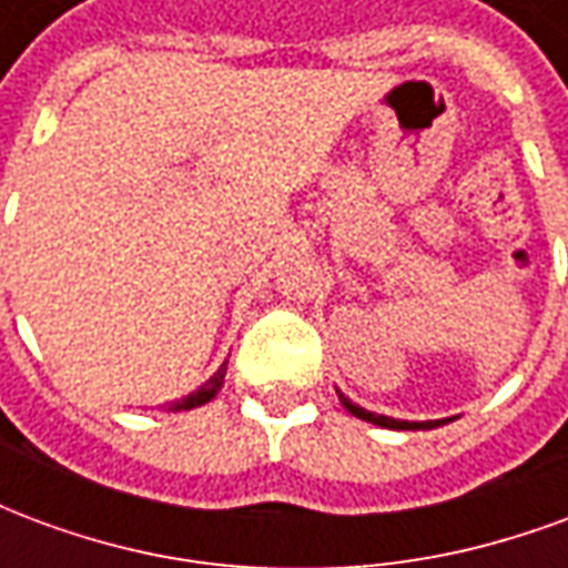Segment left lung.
Instances as JSON below:
<instances>
[{"instance_id":"left-lung-1","label":"left lung","mask_w":568,"mask_h":568,"mask_svg":"<svg viewBox=\"0 0 568 568\" xmlns=\"http://www.w3.org/2000/svg\"><path fill=\"white\" fill-rule=\"evenodd\" d=\"M337 398H341V405L353 414V417L365 419V423H374V426L381 428H395V432H423V428H438V426H447L450 419H419V423H407V419H393V417H383V414H371V410H365V407H358L356 402H349L341 389H337Z\"/></svg>"}]
</instances>
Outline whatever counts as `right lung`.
I'll use <instances>...</instances> for the list:
<instances>
[{
    "instance_id": "right-lung-1",
    "label": "right lung",
    "mask_w": 568,
    "mask_h": 568,
    "mask_svg": "<svg viewBox=\"0 0 568 568\" xmlns=\"http://www.w3.org/2000/svg\"><path fill=\"white\" fill-rule=\"evenodd\" d=\"M224 374H227V362H224L222 368L215 371V374H212L210 381L203 383V386H197L194 393L185 395L182 402H173V405H166V410H173V414H175V410H191V407H200V405H206V402H212L215 395L222 393Z\"/></svg>"
}]
</instances>
